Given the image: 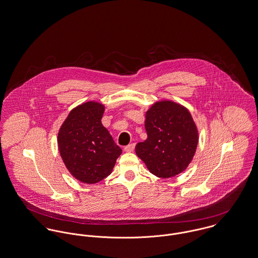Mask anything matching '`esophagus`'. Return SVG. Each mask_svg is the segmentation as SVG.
Listing matches in <instances>:
<instances>
[{
	"label": "esophagus",
	"mask_w": 258,
	"mask_h": 258,
	"mask_svg": "<svg viewBox=\"0 0 258 258\" xmlns=\"http://www.w3.org/2000/svg\"><path fill=\"white\" fill-rule=\"evenodd\" d=\"M135 146H136L135 143L128 144V145H126V146L124 147V151H125V152H133V151L135 150Z\"/></svg>",
	"instance_id": "34e87169"
}]
</instances>
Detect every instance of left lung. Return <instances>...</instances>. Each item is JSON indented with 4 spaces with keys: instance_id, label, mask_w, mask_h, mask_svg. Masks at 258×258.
<instances>
[{
    "instance_id": "8db88e82",
    "label": "left lung",
    "mask_w": 258,
    "mask_h": 258,
    "mask_svg": "<svg viewBox=\"0 0 258 258\" xmlns=\"http://www.w3.org/2000/svg\"><path fill=\"white\" fill-rule=\"evenodd\" d=\"M147 139L139 142L136 153L159 178L183 172L195 156L199 131L188 110L172 101L156 102L146 112Z\"/></svg>"
}]
</instances>
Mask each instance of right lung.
<instances>
[{"mask_svg": "<svg viewBox=\"0 0 258 258\" xmlns=\"http://www.w3.org/2000/svg\"><path fill=\"white\" fill-rule=\"evenodd\" d=\"M104 105L90 101L73 109L58 134L59 154L70 173L84 183L108 177L121 154L101 119Z\"/></svg>", "mask_w": 258, "mask_h": 258, "instance_id": "right-lung-1", "label": "right lung"}]
</instances>
